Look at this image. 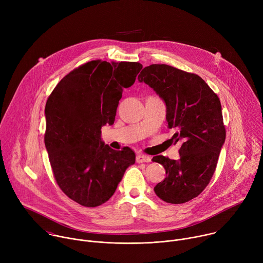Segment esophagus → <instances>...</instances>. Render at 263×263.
<instances>
[{
    "label": "esophagus",
    "instance_id": "1",
    "mask_svg": "<svg viewBox=\"0 0 263 263\" xmlns=\"http://www.w3.org/2000/svg\"><path fill=\"white\" fill-rule=\"evenodd\" d=\"M151 157L147 155H143V154H139L136 156V162L138 163H142V162H151Z\"/></svg>",
    "mask_w": 263,
    "mask_h": 263
}]
</instances>
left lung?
I'll use <instances>...</instances> for the list:
<instances>
[{"instance_id":"1","label":"left lung","mask_w":263,"mask_h":263,"mask_svg":"<svg viewBox=\"0 0 263 263\" xmlns=\"http://www.w3.org/2000/svg\"><path fill=\"white\" fill-rule=\"evenodd\" d=\"M138 80L165 102L166 122L174 130L171 140L180 144L179 160L153 157L166 173L154 187L155 194L171 204L189 202L209 184L226 138L220 101L197 73L167 64L145 66Z\"/></svg>"}]
</instances>
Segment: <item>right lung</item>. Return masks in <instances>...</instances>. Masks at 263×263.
Returning <instances> with one entry per match:
<instances>
[{
	"label": "right lung",
	"instance_id": "right-lung-1",
	"mask_svg": "<svg viewBox=\"0 0 263 263\" xmlns=\"http://www.w3.org/2000/svg\"><path fill=\"white\" fill-rule=\"evenodd\" d=\"M142 68L138 62L91 60L72 69L46 104L45 144L60 190L84 207H97L115 194L135 162L128 146L112 149L101 140L104 125L115 123L124 88Z\"/></svg>",
	"mask_w": 263,
	"mask_h": 263
}]
</instances>
